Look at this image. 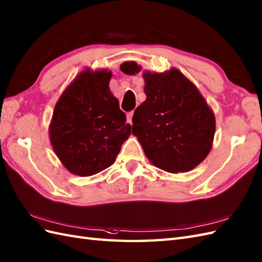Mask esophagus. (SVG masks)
<instances>
[{
    "label": "esophagus",
    "instance_id": "34e87169",
    "mask_svg": "<svg viewBox=\"0 0 262 262\" xmlns=\"http://www.w3.org/2000/svg\"><path fill=\"white\" fill-rule=\"evenodd\" d=\"M132 117H133V111L126 113V121H127V122H129L130 124H132Z\"/></svg>",
    "mask_w": 262,
    "mask_h": 262
}]
</instances>
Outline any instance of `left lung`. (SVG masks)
Listing matches in <instances>:
<instances>
[{
  "instance_id": "obj_1",
  "label": "left lung",
  "mask_w": 262,
  "mask_h": 262,
  "mask_svg": "<svg viewBox=\"0 0 262 262\" xmlns=\"http://www.w3.org/2000/svg\"><path fill=\"white\" fill-rule=\"evenodd\" d=\"M120 69L130 75L141 70L136 62ZM143 78L146 100L133 114L132 133L158 168L172 173L192 170L211 150L213 112L193 83L176 69L144 72Z\"/></svg>"
}]
</instances>
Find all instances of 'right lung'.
Returning <instances> with one entry per match:
<instances>
[{"instance_id": "obj_1", "label": "right lung", "mask_w": 262, "mask_h": 262, "mask_svg": "<svg viewBox=\"0 0 262 262\" xmlns=\"http://www.w3.org/2000/svg\"><path fill=\"white\" fill-rule=\"evenodd\" d=\"M111 72H82L63 92L50 125L53 150L64 167L93 176L116 160L131 125L109 89Z\"/></svg>"}]
</instances>
